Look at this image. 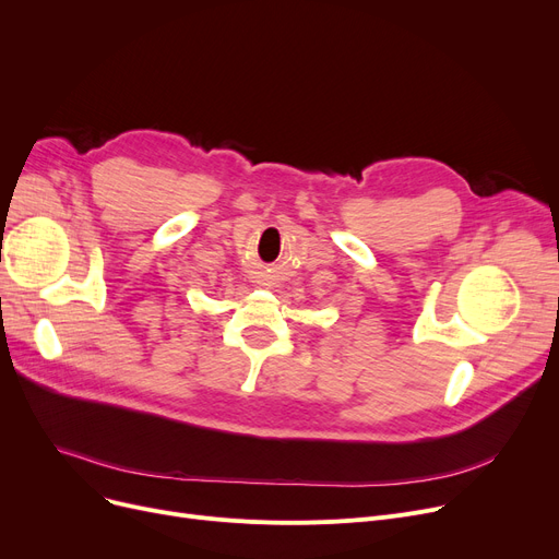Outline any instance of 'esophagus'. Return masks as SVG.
<instances>
[{"label": "esophagus", "mask_w": 559, "mask_h": 559, "mask_svg": "<svg viewBox=\"0 0 559 559\" xmlns=\"http://www.w3.org/2000/svg\"><path fill=\"white\" fill-rule=\"evenodd\" d=\"M260 285H262V287H274L276 283H274V278H272V276H262Z\"/></svg>", "instance_id": "obj_1"}]
</instances>
